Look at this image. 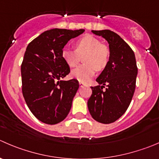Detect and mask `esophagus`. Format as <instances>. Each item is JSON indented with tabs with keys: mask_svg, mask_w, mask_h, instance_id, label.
Returning <instances> with one entry per match:
<instances>
[{
	"mask_svg": "<svg viewBox=\"0 0 159 159\" xmlns=\"http://www.w3.org/2000/svg\"><path fill=\"white\" fill-rule=\"evenodd\" d=\"M79 85H80V87L82 88V87H84V85H85V84H84V83H83V82H81V81H79Z\"/></svg>",
	"mask_w": 159,
	"mask_h": 159,
	"instance_id": "34e87169",
	"label": "esophagus"
}]
</instances>
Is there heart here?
I'll list each match as a JSON object with an SVG mask.
<instances>
[{"label": "heart", "mask_w": 159, "mask_h": 159, "mask_svg": "<svg viewBox=\"0 0 159 159\" xmlns=\"http://www.w3.org/2000/svg\"><path fill=\"white\" fill-rule=\"evenodd\" d=\"M76 50L65 47L61 51L63 59L67 65L73 67L79 63L81 55L84 54L83 61L85 64L78 66L71 71V76L80 81L87 82L94 75L96 69L102 70L110 61V50L101 41L92 35L81 37L75 43Z\"/></svg>", "instance_id": "heart-1"}]
</instances>
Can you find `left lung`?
<instances>
[{"instance_id":"8db88e82","label":"left lung","mask_w":159,"mask_h":159,"mask_svg":"<svg viewBox=\"0 0 159 159\" xmlns=\"http://www.w3.org/2000/svg\"><path fill=\"white\" fill-rule=\"evenodd\" d=\"M109 43L110 61L96 78L98 85L91 87L88 108L95 120L108 124L115 122L127 111L133 98L138 75L135 55L130 46L110 30H92ZM106 90H103L104 85Z\"/></svg>"}]
</instances>
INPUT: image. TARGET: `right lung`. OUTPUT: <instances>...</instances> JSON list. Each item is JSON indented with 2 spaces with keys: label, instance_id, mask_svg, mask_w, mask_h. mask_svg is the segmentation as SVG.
Here are the masks:
<instances>
[{
  "label": "right lung",
  "instance_id": "right-lung-1",
  "mask_svg": "<svg viewBox=\"0 0 159 159\" xmlns=\"http://www.w3.org/2000/svg\"><path fill=\"white\" fill-rule=\"evenodd\" d=\"M84 32L50 29L26 48L21 66L23 97L32 113L44 124H58L70 112L79 83L76 79L61 80L70 73L61 51L70 39Z\"/></svg>",
  "mask_w": 159,
  "mask_h": 159
}]
</instances>
